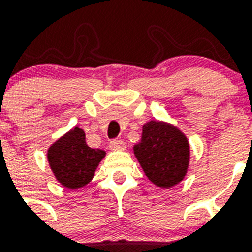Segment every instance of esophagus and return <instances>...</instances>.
I'll return each mask as SVG.
<instances>
[{
    "mask_svg": "<svg viewBox=\"0 0 252 252\" xmlns=\"http://www.w3.org/2000/svg\"><path fill=\"white\" fill-rule=\"evenodd\" d=\"M111 150H124L126 149V142L122 140H111L110 141Z\"/></svg>",
    "mask_w": 252,
    "mask_h": 252,
    "instance_id": "1",
    "label": "esophagus"
}]
</instances>
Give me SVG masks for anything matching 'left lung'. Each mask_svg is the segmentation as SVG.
Returning a JSON list of instances; mask_svg holds the SVG:
<instances>
[{"label": "left lung", "instance_id": "obj_1", "mask_svg": "<svg viewBox=\"0 0 252 252\" xmlns=\"http://www.w3.org/2000/svg\"><path fill=\"white\" fill-rule=\"evenodd\" d=\"M145 175L158 187L168 188L183 179L189 161V146L184 134L161 122L142 126L141 142L134 146Z\"/></svg>", "mask_w": 252, "mask_h": 252}]
</instances>
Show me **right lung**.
Listing matches in <instances>:
<instances>
[{
	"label": "right lung",
	"mask_w": 252,
	"mask_h": 252,
	"mask_svg": "<svg viewBox=\"0 0 252 252\" xmlns=\"http://www.w3.org/2000/svg\"><path fill=\"white\" fill-rule=\"evenodd\" d=\"M85 138L84 130L76 126L48 150L49 166L56 179L70 189L89 183L106 154L100 149H91Z\"/></svg>",
	"instance_id": "obj_1"
}]
</instances>
